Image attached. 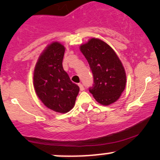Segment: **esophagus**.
I'll return each mask as SVG.
<instances>
[{"instance_id": "1", "label": "esophagus", "mask_w": 160, "mask_h": 160, "mask_svg": "<svg viewBox=\"0 0 160 160\" xmlns=\"http://www.w3.org/2000/svg\"><path fill=\"white\" fill-rule=\"evenodd\" d=\"M78 86H79V87H80V89L81 91H82V90H84V86H82V84H81V83H79L78 84Z\"/></svg>"}]
</instances>
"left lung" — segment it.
Here are the masks:
<instances>
[{"instance_id": "1", "label": "left lung", "mask_w": 160, "mask_h": 160, "mask_svg": "<svg viewBox=\"0 0 160 160\" xmlns=\"http://www.w3.org/2000/svg\"><path fill=\"white\" fill-rule=\"evenodd\" d=\"M94 78V85L89 89L97 102L110 105L117 102L124 91L126 74L115 51L106 42L92 38L80 45Z\"/></svg>"}]
</instances>
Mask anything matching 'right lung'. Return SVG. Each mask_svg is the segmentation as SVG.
<instances>
[{
  "label": "right lung",
  "instance_id": "add662e5",
  "mask_svg": "<svg viewBox=\"0 0 160 160\" xmlns=\"http://www.w3.org/2000/svg\"><path fill=\"white\" fill-rule=\"evenodd\" d=\"M65 47L57 41L47 46L40 55L33 74V85L47 108L65 113L74 108L80 88L71 82L62 67Z\"/></svg>",
  "mask_w": 160,
  "mask_h": 160
}]
</instances>
